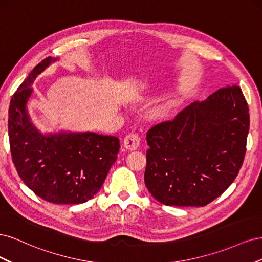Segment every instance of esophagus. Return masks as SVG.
<instances>
[{"label": "esophagus", "instance_id": "34e87169", "mask_svg": "<svg viewBox=\"0 0 262 262\" xmlns=\"http://www.w3.org/2000/svg\"><path fill=\"white\" fill-rule=\"evenodd\" d=\"M140 142H141V139H140L138 134L134 133V132H131L124 138L123 145H124L125 148L133 150V149H137L139 147Z\"/></svg>", "mask_w": 262, "mask_h": 262}]
</instances>
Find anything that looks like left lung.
<instances>
[{
    "label": "left lung",
    "mask_w": 262,
    "mask_h": 262,
    "mask_svg": "<svg viewBox=\"0 0 262 262\" xmlns=\"http://www.w3.org/2000/svg\"><path fill=\"white\" fill-rule=\"evenodd\" d=\"M249 108L239 86L221 87L146 133L145 185L165 205L204 207L242 168Z\"/></svg>",
    "instance_id": "1"
}]
</instances>
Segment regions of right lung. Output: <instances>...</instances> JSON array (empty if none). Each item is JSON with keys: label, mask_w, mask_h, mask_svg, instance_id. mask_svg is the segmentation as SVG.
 <instances>
[{"label": "right lung", "mask_w": 262, "mask_h": 262, "mask_svg": "<svg viewBox=\"0 0 262 262\" xmlns=\"http://www.w3.org/2000/svg\"><path fill=\"white\" fill-rule=\"evenodd\" d=\"M54 61L43 59L14 93L9 109L12 160L20 179L42 200L80 204L96 194L117 160L120 141L93 132L43 136L29 121L30 85Z\"/></svg>", "instance_id": "add662e5"}]
</instances>
